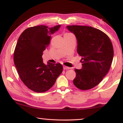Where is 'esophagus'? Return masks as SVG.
I'll return each instance as SVG.
<instances>
[{
	"mask_svg": "<svg viewBox=\"0 0 123 123\" xmlns=\"http://www.w3.org/2000/svg\"><path fill=\"white\" fill-rule=\"evenodd\" d=\"M63 69L64 70H66V69H70V68H69V67H67V66H63Z\"/></svg>",
	"mask_w": 123,
	"mask_h": 123,
	"instance_id": "1",
	"label": "esophagus"
}]
</instances>
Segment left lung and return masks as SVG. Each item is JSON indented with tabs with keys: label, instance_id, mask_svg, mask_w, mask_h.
<instances>
[{
	"label": "left lung",
	"instance_id": "obj_1",
	"mask_svg": "<svg viewBox=\"0 0 123 123\" xmlns=\"http://www.w3.org/2000/svg\"><path fill=\"white\" fill-rule=\"evenodd\" d=\"M77 39V52L82 57V68L75 69L74 85L87 90L98 85L109 72L113 58V48L109 37L91 26L68 25Z\"/></svg>",
	"mask_w": 123,
	"mask_h": 123
}]
</instances>
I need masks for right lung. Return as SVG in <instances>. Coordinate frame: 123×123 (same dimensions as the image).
<instances>
[{
	"label": "right lung",
	"mask_w": 123,
	"mask_h": 123,
	"mask_svg": "<svg viewBox=\"0 0 123 123\" xmlns=\"http://www.w3.org/2000/svg\"><path fill=\"white\" fill-rule=\"evenodd\" d=\"M61 25L52 28L45 25L30 27L20 35L14 52V63L23 82L37 93L46 92L55 83L63 70L60 63L43 62V52L48 47L51 35Z\"/></svg>",
	"instance_id": "add662e5"
}]
</instances>
